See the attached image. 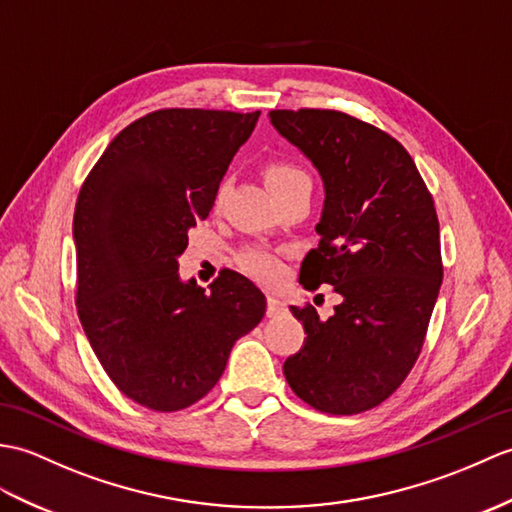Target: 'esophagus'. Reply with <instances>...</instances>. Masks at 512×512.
I'll return each mask as SVG.
<instances>
[{"instance_id":"34e87169","label":"esophagus","mask_w":512,"mask_h":512,"mask_svg":"<svg viewBox=\"0 0 512 512\" xmlns=\"http://www.w3.org/2000/svg\"><path fill=\"white\" fill-rule=\"evenodd\" d=\"M281 312H285V301L283 299H279V296H268V310H266V314L268 316H279Z\"/></svg>"}]
</instances>
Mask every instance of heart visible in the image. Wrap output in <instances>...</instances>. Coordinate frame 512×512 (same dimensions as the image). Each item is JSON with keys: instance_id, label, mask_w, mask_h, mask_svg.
Listing matches in <instances>:
<instances>
[{"instance_id": "1", "label": "heart", "mask_w": 512, "mask_h": 512, "mask_svg": "<svg viewBox=\"0 0 512 512\" xmlns=\"http://www.w3.org/2000/svg\"><path fill=\"white\" fill-rule=\"evenodd\" d=\"M266 183L272 189L279 200L288 198L301 189H310L312 192V178L307 174L301 165H296L288 159H275L268 161L264 168ZM229 192V178H222V183L216 189V198H213V207L220 209L224 196ZM240 266L248 275L255 277L257 281L264 283H279L285 275V266H283V257L277 251H270V248L264 246H248L240 253Z\"/></svg>"}]
</instances>
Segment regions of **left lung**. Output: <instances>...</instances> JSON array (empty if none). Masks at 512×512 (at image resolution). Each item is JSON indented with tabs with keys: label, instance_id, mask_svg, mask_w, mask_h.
Listing matches in <instances>:
<instances>
[{
	"label": "left lung",
	"instance_id": "8db88e82",
	"mask_svg": "<svg viewBox=\"0 0 512 512\" xmlns=\"http://www.w3.org/2000/svg\"><path fill=\"white\" fill-rule=\"evenodd\" d=\"M325 181L318 248L303 259L305 290L342 296L320 320L290 310L303 347L283 362L294 395L327 414H360L386 401L417 364L443 281L434 198L408 150L386 130L331 109L270 111Z\"/></svg>",
	"mask_w": 512,
	"mask_h": 512
}]
</instances>
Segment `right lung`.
Listing matches in <instances>:
<instances>
[{
    "label": "right lung",
    "mask_w": 512,
    "mask_h": 512,
    "mask_svg": "<svg viewBox=\"0 0 512 512\" xmlns=\"http://www.w3.org/2000/svg\"><path fill=\"white\" fill-rule=\"evenodd\" d=\"M255 113L159 109L117 135L80 187L74 211L76 307L117 390L176 412L218 384L266 296L224 268L211 292L178 279L187 233L209 216Z\"/></svg>",
    "instance_id": "add662e5"
}]
</instances>
